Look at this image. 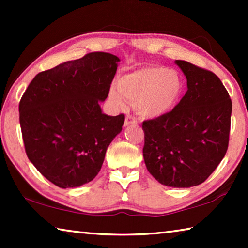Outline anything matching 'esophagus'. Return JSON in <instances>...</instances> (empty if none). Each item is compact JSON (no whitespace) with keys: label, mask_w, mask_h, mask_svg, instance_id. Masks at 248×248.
<instances>
[{"label":"esophagus","mask_w":248,"mask_h":248,"mask_svg":"<svg viewBox=\"0 0 248 248\" xmlns=\"http://www.w3.org/2000/svg\"><path fill=\"white\" fill-rule=\"evenodd\" d=\"M138 123L137 119L134 118L131 115H127L125 116V120H124V127H128L130 124H136Z\"/></svg>","instance_id":"esophagus-1"}]
</instances>
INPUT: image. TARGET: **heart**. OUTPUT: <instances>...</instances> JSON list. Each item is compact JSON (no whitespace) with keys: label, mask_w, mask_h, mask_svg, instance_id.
I'll return each instance as SVG.
<instances>
[{"label":"heart","mask_w":248,"mask_h":248,"mask_svg":"<svg viewBox=\"0 0 248 248\" xmlns=\"http://www.w3.org/2000/svg\"><path fill=\"white\" fill-rule=\"evenodd\" d=\"M183 93V81L174 70L164 66H145L123 75L118 86L109 89L112 105L124 108L125 99L136 102L140 115L155 118L166 114L178 104Z\"/></svg>","instance_id":"1"}]
</instances>
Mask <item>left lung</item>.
I'll return each mask as SVG.
<instances>
[{
	"mask_svg": "<svg viewBox=\"0 0 248 248\" xmlns=\"http://www.w3.org/2000/svg\"><path fill=\"white\" fill-rule=\"evenodd\" d=\"M187 78V92L173 110L145 120L143 157L158 183L189 188L203 183L229 146L232 102L211 71L176 60Z\"/></svg>",
	"mask_w": 248,
	"mask_h": 248,
	"instance_id": "1",
	"label": "left lung"
}]
</instances>
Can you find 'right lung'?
<instances>
[{"label":"right lung","instance_id":"1","mask_svg":"<svg viewBox=\"0 0 248 248\" xmlns=\"http://www.w3.org/2000/svg\"><path fill=\"white\" fill-rule=\"evenodd\" d=\"M120 59L91 52L33 78L19 102L25 151L33 166L60 188L90 183L102 169L124 115L103 114Z\"/></svg>","mask_w":248,"mask_h":248}]
</instances>
